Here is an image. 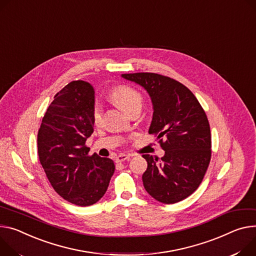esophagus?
Here are the masks:
<instances>
[{
    "label": "esophagus",
    "instance_id": "34e87169",
    "mask_svg": "<svg viewBox=\"0 0 256 256\" xmlns=\"http://www.w3.org/2000/svg\"><path fill=\"white\" fill-rule=\"evenodd\" d=\"M128 159H130V156L126 155V154H120L118 156H116V158H115L116 162H124V161H126Z\"/></svg>",
    "mask_w": 256,
    "mask_h": 256
}]
</instances>
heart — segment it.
I'll use <instances>...</instances> for the list:
<instances>
[{"mask_svg": "<svg viewBox=\"0 0 256 256\" xmlns=\"http://www.w3.org/2000/svg\"><path fill=\"white\" fill-rule=\"evenodd\" d=\"M110 98L116 105L126 113H128L134 108L142 106V96L140 92L128 86H120L114 88L111 92ZM101 118V107L96 104L94 110H92V120H94L95 124H99Z\"/></svg>", "mask_w": 256, "mask_h": 256, "instance_id": "1", "label": "heart"}]
</instances>
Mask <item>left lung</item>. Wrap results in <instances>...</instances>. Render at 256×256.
<instances>
[{"instance_id":"8db88e82","label":"left lung","mask_w":256,"mask_h":256,"mask_svg":"<svg viewBox=\"0 0 256 256\" xmlns=\"http://www.w3.org/2000/svg\"><path fill=\"white\" fill-rule=\"evenodd\" d=\"M122 76L147 90L153 105L149 134H157L166 151L160 160L143 155L148 164L142 176L144 187L159 202L182 201L197 190L210 162L212 134L207 116L193 92L170 78L150 72Z\"/></svg>"}]
</instances>
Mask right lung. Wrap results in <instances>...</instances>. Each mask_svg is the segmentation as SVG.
I'll list each match as a JSON object with an SVG mask.
<instances>
[{
  "mask_svg": "<svg viewBox=\"0 0 256 256\" xmlns=\"http://www.w3.org/2000/svg\"><path fill=\"white\" fill-rule=\"evenodd\" d=\"M95 90L74 80L55 95L38 132L40 164L54 190L78 206L98 202L106 193L115 166L112 159L88 156L86 138L94 132Z\"/></svg>",
  "mask_w": 256,
  "mask_h": 256,
  "instance_id": "add662e5",
  "label": "right lung"
}]
</instances>
